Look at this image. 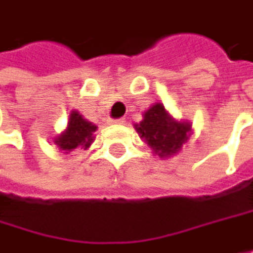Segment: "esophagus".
I'll list each match as a JSON object with an SVG mask.
<instances>
[{
    "label": "esophagus",
    "instance_id": "1",
    "mask_svg": "<svg viewBox=\"0 0 253 253\" xmlns=\"http://www.w3.org/2000/svg\"><path fill=\"white\" fill-rule=\"evenodd\" d=\"M111 123H113V125H125L126 120H125V119H117V120H111Z\"/></svg>",
    "mask_w": 253,
    "mask_h": 253
}]
</instances>
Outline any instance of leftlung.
Segmentation results:
<instances>
[{"instance_id": "obj_1", "label": "left lung", "mask_w": 253, "mask_h": 253, "mask_svg": "<svg viewBox=\"0 0 253 253\" xmlns=\"http://www.w3.org/2000/svg\"><path fill=\"white\" fill-rule=\"evenodd\" d=\"M134 128L152 153L161 159L178 155L193 134L191 122L175 120L162 103H153L145 110L142 122L136 123Z\"/></svg>"}]
</instances>
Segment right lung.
<instances>
[{
    "label": "right lung",
    "instance_id": "add662e5",
    "mask_svg": "<svg viewBox=\"0 0 253 253\" xmlns=\"http://www.w3.org/2000/svg\"><path fill=\"white\" fill-rule=\"evenodd\" d=\"M95 125L84 119L78 110H72L69 113L66 128L53 137V145H56L59 152L63 155H71L77 149L86 150L95 140Z\"/></svg>",
    "mask_w": 253,
    "mask_h": 253
}]
</instances>
